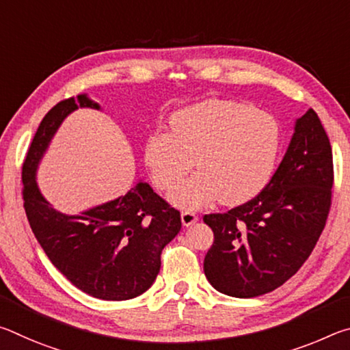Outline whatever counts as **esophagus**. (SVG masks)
Wrapping results in <instances>:
<instances>
[{"label": "esophagus", "instance_id": "1", "mask_svg": "<svg viewBox=\"0 0 350 350\" xmlns=\"http://www.w3.org/2000/svg\"><path fill=\"white\" fill-rule=\"evenodd\" d=\"M180 219H182V224L185 225V227H189V225L196 224L199 217L194 215V213H191V211H182Z\"/></svg>", "mask_w": 350, "mask_h": 350}]
</instances>
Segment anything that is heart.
Wrapping results in <instances>:
<instances>
[{
	"mask_svg": "<svg viewBox=\"0 0 350 350\" xmlns=\"http://www.w3.org/2000/svg\"><path fill=\"white\" fill-rule=\"evenodd\" d=\"M171 129L148 137L145 162L157 185L168 189L197 159L200 173L171 189L174 205L199 208L216 198L238 205L267 185L281 144L280 123L269 112L211 98L177 111Z\"/></svg>",
	"mask_w": 350,
	"mask_h": 350,
	"instance_id": "1",
	"label": "heart"
}]
</instances>
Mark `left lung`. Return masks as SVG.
Instances as JSON below:
<instances>
[{
	"mask_svg": "<svg viewBox=\"0 0 350 350\" xmlns=\"http://www.w3.org/2000/svg\"><path fill=\"white\" fill-rule=\"evenodd\" d=\"M334 185L332 148L313 109L295 133L273 177L256 198L227 213L205 215L215 233L204 271L234 298L269 293L290 280L321 236Z\"/></svg>",
	"mask_w": 350,
	"mask_h": 350,
	"instance_id": "1",
	"label": "left lung"
}]
</instances>
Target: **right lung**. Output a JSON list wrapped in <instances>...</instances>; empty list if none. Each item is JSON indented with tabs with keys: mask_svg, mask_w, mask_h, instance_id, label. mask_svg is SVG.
<instances>
[{
	"mask_svg": "<svg viewBox=\"0 0 350 350\" xmlns=\"http://www.w3.org/2000/svg\"><path fill=\"white\" fill-rule=\"evenodd\" d=\"M100 109L86 94L57 103L41 120L23 163V198L35 238L51 262L81 292L105 301L146 292L161 270L163 247L180 232V213L139 180L125 196L64 215L37 185V170L70 112Z\"/></svg>",
	"mask_w": 350,
	"mask_h": 350,
	"instance_id": "right-lung-1",
	"label": "right lung"
}]
</instances>
